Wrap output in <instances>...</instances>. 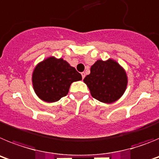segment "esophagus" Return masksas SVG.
<instances>
[{
  "mask_svg": "<svg viewBox=\"0 0 159 159\" xmlns=\"http://www.w3.org/2000/svg\"><path fill=\"white\" fill-rule=\"evenodd\" d=\"M81 75H82V78L84 79V77H85L86 74H85V73H84V72H82V73H81Z\"/></svg>",
  "mask_w": 159,
  "mask_h": 159,
  "instance_id": "obj_1",
  "label": "esophagus"
}]
</instances>
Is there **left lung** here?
Segmentation results:
<instances>
[{"label": "left lung", "instance_id": "left-lung-1", "mask_svg": "<svg viewBox=\"0 0 159 159\" xmlns=\"http://www.w3.org/2000/svg\"><path fill=\"white\" fill-rule=\"evenodd\" d=\"M84 82L93 98L104 103H112L123 95L128 80L123 67L116 60L109 59L106 61L97 60Z\"/></svg>", "mask_w": 159, "mask_h": 159}]
</instances>
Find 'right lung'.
<instances>
[{"label":"right lung","mask_w":159,"mask_h":159,"mask_svg":"<svg viewBox=\"0 0 159 159\" xmlns=\"http://www.w3.org/2000/svg\"><path fill=\"white\" fill-rule=\"evenodd\" d=\"M82 80V75L64 59L50 57L35 67L32 86L40 99L47 102L60 100L68 93L73 82Z\"/></svg>","instance_id":"1"}]
</instances>
